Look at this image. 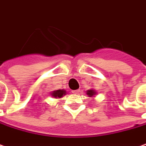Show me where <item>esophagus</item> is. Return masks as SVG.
<instances>
[{
  "instance_id": "obj_1",
  "label": "esophagus",
  "mask_w": 146,
  "mask_h": 146,
  "mask_svg": "<svg viewBox=\"0 0 146 146\" xmlns=\"http://www.w3.org/2000/svg\"><path fill=\"white\" fill-rule=\"evenodd\" d=\"M72 92L74 94H78L80 92V90H75V91H72Z\"/></svg>"
}]
</instances>
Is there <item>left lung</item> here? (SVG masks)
Wrapping results in <instances>:
<instances>
[{"instance_id":"obj_1","label":"left lung","mask_w":146,"mask_h":146,"mask_svg":"<svg viewBox=\"0 0 146 146\" xmlns=\"http://www.w3.org/2000/svg\"><path fill=\"white\" fill-rule=\"evenodd\" d=\"M96 94V92H95L93 89H90V90H88V92H87V95L89 97H93Z\"/></svg>"}]
</instances>
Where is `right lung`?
Masks as SVG:
<instances>
[{
    "label": "right lung",
    "mask_w": 146,
    "mask_h": 146,
    "mask_svg": "<svg viewBox=\"0 0 146 146\" xmlns=\"http://www.w3.org/2000/svg\"><path fill=\"white\" fill-rule=\"evenodd\" d=\"M66 93V92L64 89H59V90H55L51 92V96L54 98H62L63 96H65Z\"/></svg>",
    "instance_id": "1"
}]
</instances>
